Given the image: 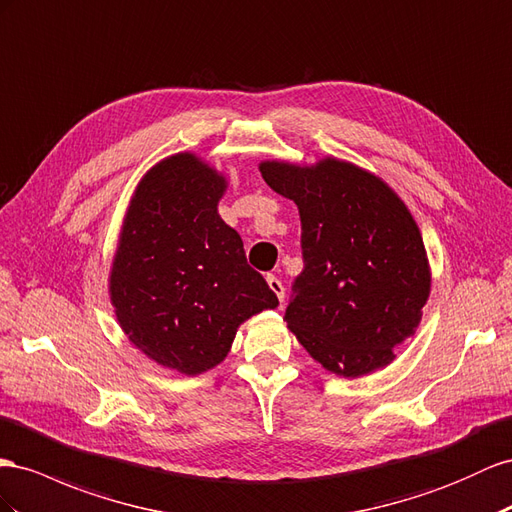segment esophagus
<instances>
[{"mask_svg": "<svg viewBox=\"0 0 512 512\" xmlns=\"http://www.w3.org/2000/svg\"><path fill=\"white\" fill-rule=\"evenodd\" d=\"M267 284H269V288L273 290V295L280 299V303L284 301V284L275 278V275H267Z\"/></svg>", "mask_w": 512, "mask_h": 512, "instance_id": "34e87169", "label": "esophagus"}]
</instances>
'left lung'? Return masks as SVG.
I'll list each match as a JSON object with an SVG mask.
<instances>
[{
	"instance_id": "left-lung-1",
	"label": "left lung",
	"mask_w": 512,
	"mask_h": 512,
	"mask_svg": "<svg viewBox=\"0 0 512 512\" xmlns=\"http://www.w3.org/2000/svg\"><path fill=\"white\" fill-rule=\"evenodd\" d=\"M301 217L303 271L284 321L325 370L355 379L394 362L431 295L420 228L398 193L351 161H260Z\"/></svg>"
}]
</instances>
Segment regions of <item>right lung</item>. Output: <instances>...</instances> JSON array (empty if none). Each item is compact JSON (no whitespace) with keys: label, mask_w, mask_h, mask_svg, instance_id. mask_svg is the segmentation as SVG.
Segmentation results:
<instances>
[{"label":"right lung","mask_w":512,"mask_h":512,"mask_svg":"<svg viewBox=\"0 0 512 512\" xmlns=\"http://www.w3.org/2000/svg\"><path fill=\"white\" fill-rule=\"evenodd\" d=\"M226 189L193 153L155 163L133 191L107 280L133 347L187 377L222 364L239 325L280 303L217 213Z\"/></svg>","instance_id":"1"}]
</instances>
